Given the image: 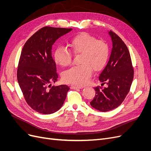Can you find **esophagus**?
<instances>
[{
	"mask_svg": "<svg viewBox=\"0 0 151 151\" xmlns=\"http://www.w3.org/2000/svg\"><path fill=\"white\" fill-rule=\"evenodd\" d=\"M70 88L72 89H83V87L82 86H71Z\"/></svg>",
	"mask_w": 151,
	"mask_h": 151,
	"instance_id": "1",
	"label": "esophagus"
}]
</instances>
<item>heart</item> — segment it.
<instances>
[{"label": "heart", "instance_id": "b5f03b06", "mask_svg": "<svg viewBox=\"0 0 151 151\" xmlns=\"http://www.w3.org/2000/svg\"><path fill=\"white\" fill-rule=\"evenodd\" d=\"M68 47L75 53H81V64L71 67L62 74V78L67 83L83 86L89 81L94 70L102 68L109 57V46L102 40H96L88 33H81L74 36L68 43ZM54 59L62 67L69 65L72 62V54L63 47L57 48L54 52Z\"/></svg>", "mask_w": 151, "mask_h": 151}]
</instances>
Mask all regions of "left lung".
Returning <instances> with one entry per match:
<instances>
[{
	"label": "left lung",
	"mask_w": 151,
	"mask_h": 151,
	"mask_svg": "<svg viewBox=\"0 0 151 151\" xmlns=\"http://www.w3.org/2000/svg\"><path fill=\"white\" fill-rule=\"evenodd\" d=\"M113 48L106 66L99 76L104 89L95 88L96 95L90 104L98 111L106 112L118 107L129 93L134 79L130 55L123 40L114 32L109 31Z\"/></svg>",
	"instance_id": "8db88e82"
}]
</instances>
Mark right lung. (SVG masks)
Listing matches in <instances>:
<instances>
[{
  "label": "right lung",
  "instance_id": "right-lung-1",
  "mask_svg": "<svg viewBox=\"0 0 151 151\" xmlns=\"http://www.w3.org/2000/svg\"><path fill=\"white\" fill-rule=\"evenodd\" d=\"M72 29L43 27L27 40L22 49L17 81L26 103L40 113L49 115L58 111L70 89L67 85L52 86L58 77L52 49L57 39Z\"/></svg>",
  "mask_w": 151,
  "mask_h": 151
}]
</instances>
